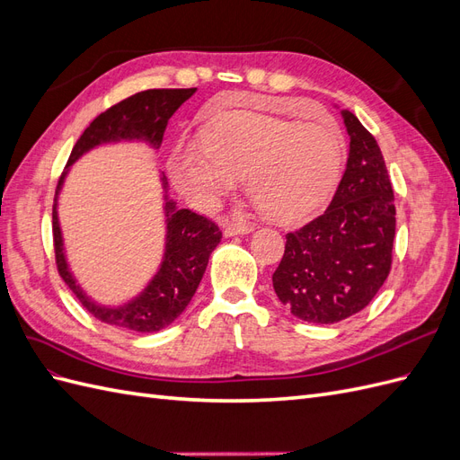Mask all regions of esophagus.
<instances>
[{
	"instance_id": "1",
	"label": "esophagus",
	"mask_w": 460,
	"mask_h": 460,
	"mask_svg": "<svg viewBox=\"0 0 460 460\" xmlns=\"http://www.w3.org/2000/svg\"><path fill=\"white\" fill-rule=\"evenodd\" d=\"M253 232V225L247 220H232L225 225V235L226 238H232V235H242Z\"/></svg>"
}]
</instances>
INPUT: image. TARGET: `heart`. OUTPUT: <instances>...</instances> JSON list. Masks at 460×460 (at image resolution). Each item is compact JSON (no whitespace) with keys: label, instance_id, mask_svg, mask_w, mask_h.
I'll list each match as a JSON object with an SVG mask.
<instances>
[{"label":"heart","instance_id":"1","mask_svg":"<svg viewBox=\"0 0 460 460\" xmlns=\"http://www.w3.org/2000/svg\"><path fill=\"white\" fill-rule=\"evenodd\" d=\"M343 164L345 140L336 124L234 111L208 122L199 142L176 146L169 172L184 198L203 211L228 196L235 178H243L264 215L294 225L326 205Z\"/></svg>","mask_w":460,"mask_h":460}]
</instances>
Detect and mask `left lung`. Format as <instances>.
I'll return each instance as SVG.
<instances>
[{"label": "left lung", "mask_w": 460, "mask_h": 460, "mask_svg": "<svg viewBox=\"0 0 460 460\" xmlns=\"http://www.w3.org/2000/svg\"><path fill=\"white\" fill-rule=\"evenodd\" d=\"M341 119L349 134L341 182L323 215L286 235L272 274L280 303L311 324L363 311L392 269L395 205L380 146L351 111Z\"/></svg>", "instance_id": "obj_1"}]
</instances>
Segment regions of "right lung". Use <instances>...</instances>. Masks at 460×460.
<instances>
[{
	"instance_id": "add662e5",
	"label": "right lung",
	"mask_w": 460,
	"mask_h": 460,
	"mask_svg": "<svg viewBox=\"0 0 460 460\" xmlns=\"http://www.w3.org/2000/svg\"><path fill=\"white\" fill-rule=\"evenodd\" d=\"M198 88L184 90H146L134 93L120 103L95 117L90 127L78 137L66 169L55 190L53 201V245L58 270L65 284L73 289L78 301L102 323L120 330L132 332H159L171 326L186 311L193 294L205 274L207 262L215 247L220 243L222 232L213 220H208L190 208H178L176 201L169 199V182L161 174L163 211H164V253L157 272L136 297L122 305H102L92 299L80 288L68 267L65 255V242L59 225L58 203L65 184V176L71 166L90 149L103 144L144 142L159 149L169 119L176 109L196 93Z\"/></svg>"
}]
</instances>
